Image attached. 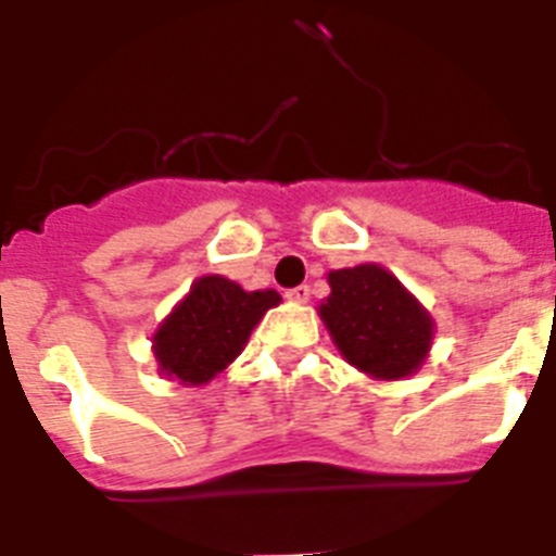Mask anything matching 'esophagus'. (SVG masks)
I'll return each mask as SVG.
<instances>
[{
    "instance_id": "esophagus-1",
    "label": "esophagus",
    "mask_w": 556,
    "mask_h": 556,
    "mask_svg": "<svg viewBox=\"0 0 556 556\" xmlns=\"http://www.w3.org/2000/svg\"><path fill=\"white\" fill-rule=\"evenodd\" d=\"M308 294H312V289H308V287H294V289H289V292H287V301L306 303Z\"/></svg>"
}]
</instances>
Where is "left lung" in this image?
Segmentation results:
<instances>
[{
  "mask_svg": "<svg viewBox=\"0 0 556 556\" xmlns=\"http://www.w3.org/2000/svg\"><path fill=\"white\" fill-rule=\"evenodd\" d=\"M328 287L331 294L317 312L348 365L376 381L420 370L434 342V320L390 269L381 264L331 269Z\"/></svg>",
  "mask_w": 556,
  "mask_h": 556,
  "instance_id": "obj_1",
  "label": "left lung"
}]
</instances>
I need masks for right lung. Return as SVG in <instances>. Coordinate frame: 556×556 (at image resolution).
Instances as JSON below:
<instances>
[{
  "instance_id": "right-lung-1",
  "label": "right lung",
  "mask_w": 556,
  "mask_h": 556,
  "mask_svg": "<svg viewBox=\"0 0 556 556\" xmlns=\"http://www.w3.org/2000/svg\"><path fill=\"white\" fill-rule=\"evenodd\" d=\"M278 303L275 289L244 292L225 275H203L152 333L159 372L186 387L208 384L244 351L253 328Z\"/></svg>"
}]
</instances>
